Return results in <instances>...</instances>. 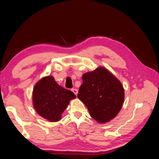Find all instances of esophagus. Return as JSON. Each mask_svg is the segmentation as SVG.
<instances>
[{
  "label": "esophagus",
  "instance_id": "1",
  "mask_svg": "<svg viewBox=\"0 0 159 159\" xmlns=\"http://www.w3.org/2000/svg\"><path fill=\"white\" fill-rule=\"evenodd\" d=\"M71 91H72V92L74 94H75L76 96L78 94V90H77L76 89H71Z\"/></svg>",
  "mask_w": 159,
  "mask_h": 159
}]
</instances>
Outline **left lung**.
Segmentation results:
<instances>
[{
  "instance_id": "left-lung-1",
  "label": "left lung",
  "mask_w": 159,
  "mask_h": 159,
  "mask_svg": "<svg viewBox=\"0 0 159 159\" xmlns=\"http://www.w3.org/2000/svg\"><path fill=\"white\" fill-rule=\"evenodd\" d=\"M78 98L99 123L113 119L122 107L124 90L120 81L103 67L84 74Z\"/></svg>"
}]
</instances>
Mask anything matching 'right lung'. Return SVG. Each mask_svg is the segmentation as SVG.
I'll return each mask as SVG.
<instances>
[{
	"label": "right lung",
	"instance_id": "right-lung-1",
	"mask_svg": "<svg viewBox=\"0 0 159 159\" xmlns=\"http://www.w3.org/2000/svg\"><path fill=\"white\" fill-rule=\"evenodd\" d=\"M76 96L58 85L53 76L43 77L35 84L33 103L36 112L50 121H59L70 101Z\"/></svg>",
	"mask_w": 159,
	"mask_h": 159
}]
</instances>
